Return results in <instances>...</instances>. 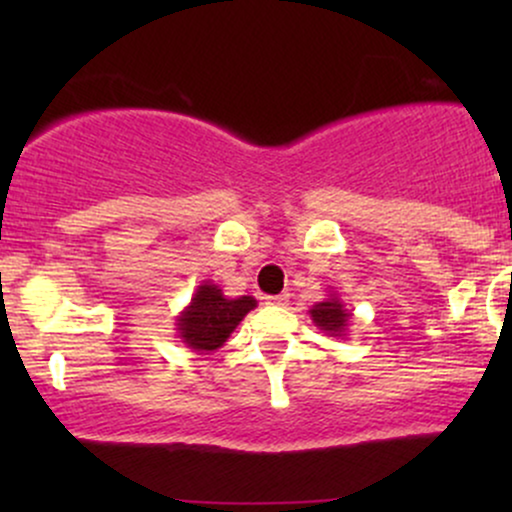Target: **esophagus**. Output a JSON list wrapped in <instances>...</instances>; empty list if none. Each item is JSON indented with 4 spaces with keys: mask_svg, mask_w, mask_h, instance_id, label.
<instances>
[{
    "mask_svg": "<svg viewBox=\"0 0 512 512\" xmlns=\"http://www.w3.org/2000/svg\"><path fill=\"white\" fill-rule=\"evenodd\" d=\"M267 305H286L289 303V293H279V296H267Z\"/></svg>",
    "mask_w": 512,
    "mask_h": 512,
    "instance_id": "obj_1",
    "label": "esophagus"
}]
</instances>
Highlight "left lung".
Wrapping results in <instances>:
<instances>
[{"instance_id":"obj_1","label":"left lung","mask_w":512,"mask_h":512,"mask_svg":"<svg viewBox=\"0 0 512 512\" xmlns=\"http://www.w3.org/2000/svg\"><path fill=\"white\" fill-rule=\"evenodd\" d=\"M310 320L315 322L317 330H322L327 337L344 339L346 332H349L351 313L346 310L342 298H339L337 291H330V296L322 298L320 303H315L313 308L308 310Z\"/></svg>"}]
</instances>
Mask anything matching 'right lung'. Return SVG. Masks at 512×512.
<instances>
[{"label": "right lung", "mask_w": 512, "mask_h": 512, "mask_svg": "<svg viewBox=\"0 0 512 512\" xmlns=\"http://www.w3.org/2000/svg\"><path fill=\"white\" fill-rule=\"evenodd\" d=\"M252 308H257L252 296L228 298L214 281H202L192 293V301L175 317V330L187 349L211 354L228 342Z\"/></svg>", "instance_id": "obj_1"}]
</instances>
